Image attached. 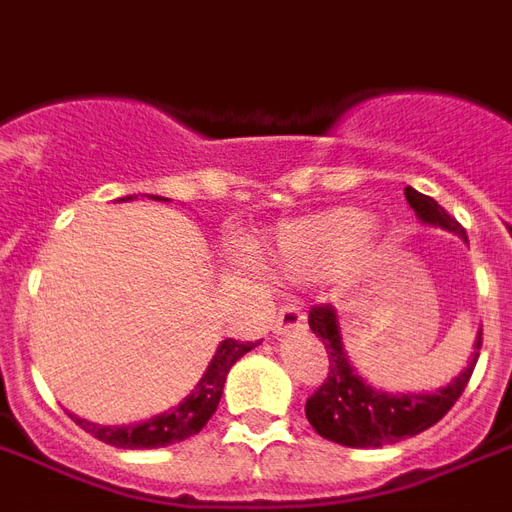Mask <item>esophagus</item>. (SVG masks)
<instances>
[{
	"label": "esophagus",
	"mask_w": 512,
	"mask_h": 512,
	"mask_svg": "<svg viewBox=\"0 0 512 512\" xmlns=\"http://www.w3.org/2000/svg\"><path fill=\"white\" fill-rule=\"evenodd\" d=\"M304 325H306L304 306L287 304V306H282V309H279V314H276L274 333H276V336H290V333L301 331Z\"/></svg>",
	"instance_id": "esophagus-1"
}]
</instances>
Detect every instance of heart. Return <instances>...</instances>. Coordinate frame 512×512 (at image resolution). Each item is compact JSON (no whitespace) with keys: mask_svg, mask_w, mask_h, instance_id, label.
<instances>
[{"mask_svg":"<svg viewBox=\"0 0 512 512\" xmlns=\"http://www.w3.org/2000/svg\"><path fill=\"white\" fill-rule=\"evenodd\" d=\"M372 230L369 219L347 208L298 219L276 233L274 263L290 279H317L358 255Z\"/></svg>","mask_w":512,"mask_h":512,"instance_id":"1","label":"heart"}]
</instances>
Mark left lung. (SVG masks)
Segmentation results:
<instances>
[{"label":"left lung","instance_id":"8db88e82","mask_svg":"<svg viewBox=\"0 0 512 512\" xmlns=\"http://www.w3.org/2000/svg\"><path fill=\"white\" fill-rule=\"evenodd\" d=\"M407 203L418 214L423 225L445 227L467 241V230L450 217L445 208L429 195H420L418 189H404ZM309 328L325 344L328 352V374L323 385L306 401V418L320 437L347 445V448H382L399 439L415 437L420 431L431 429L437 420L448 415V410L467 388L469 377L475 372L480 358L483 331L475 339V352L469 358L467 369L450 380L445 388L431 393H388L377 391L347 358L339 331V317L333 306H314L309 312Z\"/></svg>","mask_w":512,"mask_h":512}]
</instances>
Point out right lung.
Listing matches in <instances>:
<instances>
[{"label": "right lung", "instance_id": "1", "mask_svg": "<svg viewBox=\"0 0 512 512\" xmlns=\"http://www.w3.org/2000/svg\"><path fill=\"white\" fill-rule=\"evenodd\" d=\"M154 200H162L157 195H149ZM127 200H132V195ZM257 342H236V339H225L217 347V355L208 363L206 374L200 377L195 385V391L189 393L187 399L179 401L173 410L154 415L149 420L140 423H130V426H100V423H89V420L70 415V418L81 426L83 431H89L92 437H97L105 445L124 450H149V448H168L176 445L181 439L198 434L208 423V418L217 412V404L222 399V388H225L227 372L230 366L244 358L246 352L252 350Z\"/></svg>", "mask_w": 512, "mask_h": 512}]
</instances>
